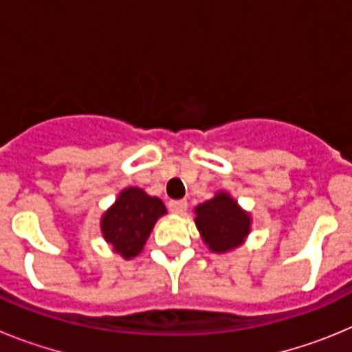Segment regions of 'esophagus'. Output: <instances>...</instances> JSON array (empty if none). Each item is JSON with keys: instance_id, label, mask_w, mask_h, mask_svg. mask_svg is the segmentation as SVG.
<instances>
[{"instance_id": "34e87169", "label": "esophagus", "mask_w": 352, "mask_h": 352, "mask_svg": "<svg viewBox=\"0 0 352 352\" xmlns=\"http://www.w3.org/2000/svg\"><path fill=\"white\" fill-rule=\"evenodd\" d=\"M188 208V203H186L185 199H179V201H170L169 203V210L176 214H183Z\"/></svg>"}]
</instances>
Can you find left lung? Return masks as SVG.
Returning a JSON list of instances; mask_svg holds the SVG:
<instances>
[{
	"mask_svg": "<svg viewBox=\"0 0 352 352\" xmlns=\"http://www.w3.org/2000/svg\"><path fill=\"white\" fill-rule=\"evenodd\" d=\"M195 227L204 245L213 254H227L247 241L252 217L229 192L219 190L211 199L194 208Z\"/></svg>",
	"mask_w": 352,
	"mask_h": 352,
	"instance_id": "8db88e82",
	"label": "left lung"
}]
</instances>
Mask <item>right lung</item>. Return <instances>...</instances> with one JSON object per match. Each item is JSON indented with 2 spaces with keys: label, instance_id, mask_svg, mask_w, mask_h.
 Returning <instances> with one entry per match:
<instances>
[{
  "label": "right lung",
  "instance_id": "right-lung-1",
  "mask_svg": "<svg viewBox=\"0 0 352 352\" xmlns=\"http://www.w3.org/2000/svg\"><path fill=\"white\" fill-rule=\"evenodd\" d=\"M166 213L162 199L139 186H126L102 214L100 232L114 254L130 261L141 254L157 220Z\"/></svg>",
  "mask_w": 352,
  "mask_h": 352
}]
</instances>
